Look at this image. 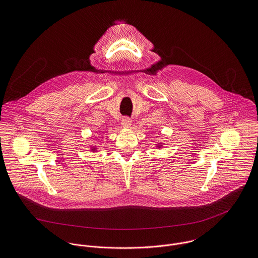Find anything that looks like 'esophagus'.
I'll use <instances>...</instances> for the list:
<instances>
[{"mask_svg":"<svg viewBox=\"0 0 258 258\" xmlns=\"http://www.w3.org/2000/svg\"><path fill=\"white\" fill-rule=\"evenodd\" d=\"M121 124H122V126H123V127H125V128H129V127L131 126V124H132V120H131L129 117H124V118L122 119Z\"/></svg>","mask_w":258,"mask_h":258,"instance_id":"esophagus-1","label":"esophagus"}]
</instances>
